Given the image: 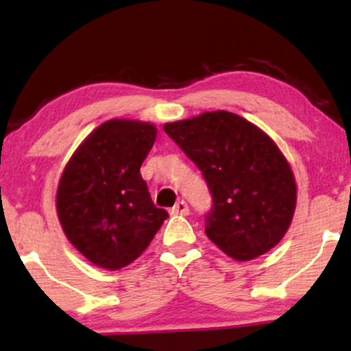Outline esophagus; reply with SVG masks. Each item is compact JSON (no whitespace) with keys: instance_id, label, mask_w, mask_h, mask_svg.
<instances>
[{"instance_id":"34e87169","label":"esophagus","mask_w":351,"mask_h":351,"mask_svg":"<svg viewBox=\"0 0 351 351\" xmlns=\"http://www.w3.org/2000/svg\"><path fill=\"white\" fill-rule=\"evenodd\" d=\"M189 213H190V209H189V206H186L185 201H177L174 208L171 209V214H174V215H186Z\"/></svg>"}]
</instances>
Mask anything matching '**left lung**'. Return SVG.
Segmentation results:
<instances>
[{"mask_svg": "<svg viewBox=\"0 0 351 351\" xmlns=\"http://www.w3.org/2000/svg\"><path fill=\"white\" fill-rule=\"evenodd\" d=\"M165 131L203 172L213 193L204 232L234 261H252L285 237L297 185L273 138L225 110L166 123Z\"/></svg>", "mask_w": 351, "mask_h": 351, "instance_id": "1", "label": "left lung"}]
</instances>
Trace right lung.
Masks as SVG:
<instances>
[{"label": "right lung", "instance_id": "right-lung-1", "mask_svg": "<svg viewBox=\"0 0 351 351\" xmlns=\"http://www.w3.org/2000/svg\"><path fill=\"white\" fill-rule=\"evenodd\" d=\"M155 138V124L110 119L81 142L60 176L62 230L76 251L105 270L136 261L169 217L153 204L141 176Z\"/></svg>", "mask_w": 351, "mask_h": 351}]
</instances>
